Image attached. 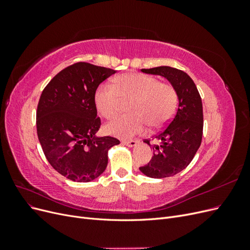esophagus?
I'll use <instances>...</instances> for the list:
<instances>
[{
	"label": "esophagus",
	"instance_id": "1",
	"mask_svg": "<svg viewBox=\"0 0 250 250\" xmlns=\"http://www.w3.org/2000/svg\"><path fill=\"white\" fill-rule=\"evenodd\" d=\"M122 144H124V145H126L128 147H134L138 144V142L137 141H133V140H130V141L124 140V141H122Z\"/></svg>",
	"mask_w": 250,
	"mask_h": 250
}]
</instances>
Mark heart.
Returning <instances> with one entry per match:
<instances>
[{
    "mask_svg": "<svg viewBox=\"0 0 250 250\" xmlns=\"http://www.w3.org/2000/svg\"><path fill=\"white\" fill-rule=\"evenodd\" d=\"M130 102L131 113L120 117L106 125L109 134L120 138H132L142 133L149 124L160 128L167 124L177 108L178 96L175 88L168 83L149 75L127 73L121 75L112 84L102 83L95 94V103L105 119L117 117Z\"/></svg>",
    "mask_w": 250,
    "mask_h": 250,
    "instance_id": "b5f03b06",
    "label": "heart"
}]
</instances>
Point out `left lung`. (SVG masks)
Returning a JSON list of instances; mask_svg holds the SVG:
<instances>
[{
    "mask_svg": "<svg viewBox=\"0 0 250 250\" xmlns=\"http://www.w3.org/2000/svg\"><path fill=\"white\" fill-rule=\"evenodd\" d=\"M143 73L167 78L178 96L175 116L164 130L153 137V157L140 170L152 178L175 175L186 169L200 147L203 131L201 97L194 81L184 71L171 66L142 69ZM149 146L150 139L144 140Z\"/></svg>",
    "mask_w": 250,
    "mask_h": 250,
    "instance_id": "8db88e82",
    "label": "left lung"
}]
</instances>
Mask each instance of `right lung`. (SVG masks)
<instances>
[{
	"label": "right lung",
	"mask_w": 250,
	"mask_h": 250,
	"mask_svg": "<svg viewBox=\"0 0 250 250\" xmlns=\"http://www.w3.org/2000/svg\"><path fill=\"white\" fill-rule=\"evenodd\" d=\"M108 67L87 62L66 66L52 78L41 95L36 110L37 137L44 156L62 176L78 183L94 180L106 169L107 152L120 141L96 137V90L115 74Z\"/></svg>",
	"instance_id": "obj_1"
}]
</instances>
